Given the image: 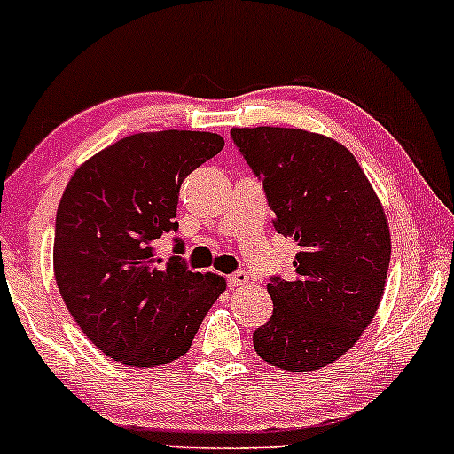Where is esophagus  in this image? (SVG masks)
Masks as SVG:
<instances>
[{"instance_id":"1","label":"esophagus","mask_w":454,"mask_h":454,"mask_svg":"<svg viewBox=\"0 0 454 454\" xmlns=\"http://www.w3.org/2000/svg\"><path fill=\"white\" fill-rule=\"evenodd\" d=\"M228 284H231L232 288H239V286H247L249 284V275L241 269L234 270L232 275H228Z\"/></svg>"}]
</instances>
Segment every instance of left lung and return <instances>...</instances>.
I'll list each match as a JSON object with an SVG mask.
<instances>
[{
  "label": "left lung",
  "mask_w": 454,
  "mask_h": 454,
  "mask_svg": "<svg viewBox=\"0 0 454 454\" xmlns=\"http://www.w3.org/2000/svg\"><path fill=\"white\" fill-rule=\"evenodd\" d=\"M234 147L264 187L273 226L293 237L294 278L273 275V316L254 350L273 367L314 372L337 361L376 316L390 262L384 209L337 140L293 128H234Z\"/></svg>",
  "instance_id": "obj_1"
}]
</instances>
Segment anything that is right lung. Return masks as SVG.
Here are the masks:
<instances>
[{"label":"right lung","instance_id":"add662e5","mask_svg":"<svg viewBox=\"0 0 454 454\" xmlns=\"http://www.w3.org/2000/svg\"><path fill=\"white\" fill-rule=\"evenodd\" d=\"M223 149L211 132L164 129L121 138L72 175L55 220L57 288L93 346L129 367L176 361L226 290L220 275L168 262L155 245L175 222L181 184ZM173 252L184 241L173 239Z\"/></svg>","mask_w":454,"mask_h":454}]
</instances>
